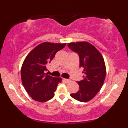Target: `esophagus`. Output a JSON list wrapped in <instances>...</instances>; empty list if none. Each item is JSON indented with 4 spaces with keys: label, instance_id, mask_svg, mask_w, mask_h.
<instances>
[{
    "label": "esophagus",
    "instance_id": "34e87169",
    "mask_svg": "<svg viewBox=\"0 0 128 128\" xmlns=\"http://www.w3.org/2000/svg\"><path fill=\"white\" fill-rule=\"evenodd\" d=\"M63 80H64V81L66 83H68L69 82H70V80L68 79H64Z\"/></svg>",
    "mask_w": 128,
    "mask_h": 128
}]
</instances>
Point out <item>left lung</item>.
<instances>
[{
    "label": "left lung",
    "mask_w": 128,
    "mask_h": 128,
    "mask_svg": "<svg viewBox=\"0 0 128 128\" xmlns=\"http://www.w3.org/2000/svg\"><path fill=\"white\" fill-rule=\"evenodd\" d=\"M68 47L79 55L84 79L77 82L79 90L70 96L86 102L92 99L101 89L106 76V67L101 54L92 44L86 42H70Z\"/></svg>",
    "instance_id": "obj_1"
}]
</instances>
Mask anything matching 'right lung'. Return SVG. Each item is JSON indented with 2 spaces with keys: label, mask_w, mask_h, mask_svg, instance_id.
I'll use <instances>...</instances> for the list:
<instances>
[{
  "label": "right lung",
  "mask_w": 128,
  "mask_h": 128,
  "mask_svg": "<svg viewBox=\"0 0 128 128\" xmlns=\"http://www.w3.org/2000/svg\"><path fill=\"white\" fill-rule=\"evenodd\" d=\"M66 43L44 42L36 47L26 57L21 69L22 84L28 94L35 100L44 102L53 98L56 86L61 82L44 73L46 66Z\"/></svg>",
  "instance_id": "add662e5"
}]
</instances>
